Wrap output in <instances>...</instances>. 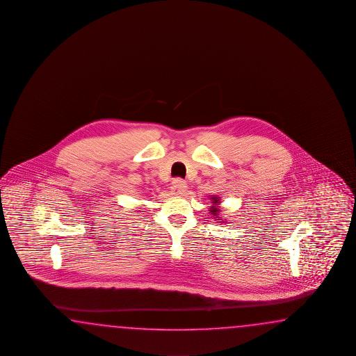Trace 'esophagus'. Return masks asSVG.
Listing matches in <instances>:
<instances>
[{"label": "esophagus", "instance_id": "esophagus-1", "mask_svg": "<svg viewBox=\"0 0 356 356\" xmlns=\"http://www.w3.org/2000/svg\"><path fill=\"white\" fill-rule=\"evenodd\" d=\"M185 190H186V182L181 179H175L171 185V191L174 194H182Z\"/></svg>", "mask_w": 356, "mask_h": 356}]
</instances>
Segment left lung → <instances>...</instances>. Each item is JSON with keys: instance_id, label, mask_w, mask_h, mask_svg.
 I'll list each match as a JSON object with an SVG mask.
<instances>
[{"instance_id": "left-lung-1", "label": "left lung", "mask_w": 356, "mask_h": 356, "mask_svg": "<svg viewBox=\"0 0 356 356\" xmlns=\"http://www.w3.org/2000/svg\"><path fill=\"white\" fill-rule=\"evenodd\" d=\"M209 199L212 200V204H213V206H211V208H209V213L214 216V218H218L217 221L225 222V220L220 218V212H221V208L218 207V204L221 203V202H220V197H211Z\"/></svg>"}]
</instances>
